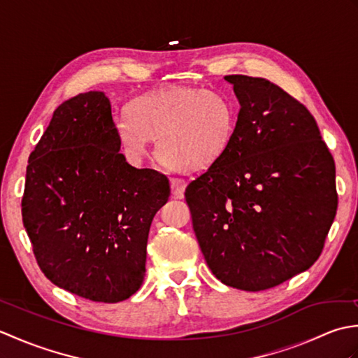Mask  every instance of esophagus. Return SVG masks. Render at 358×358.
<instances>
[{
  "instance_id": "1",
  "label": "esophagus",
  "mask_w": 358,
  "mask_h": 358,
  "mask_svg": "<svg viewBox=\"0 0 358 358\" xmlns=\"http://www.w3.org/2000/svg\"><path fill=\"white\" fill-rule=\"evenodd\" d=\"M186 181L183 178H172V194L175 199H183Z\"/></svg>"
}]
</instances>
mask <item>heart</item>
Returning <instances> with one entry per match:
<instances>
[{"label":"heart","mask_w":358,"mask_h":358,"mask_svg":"<svg viewBox=\"0 0 358 358\" xmlns=\"http://www.w3.org/2000/svg\"><path fill=\"white\" fill-rule=\"evenodd\" d=\"M127 117L115 121V135L127 162L141 163L150 140L177 171H201L222 159L235 134V110L227 98L210 90L172 87L131 101Z\"/></svg>","instance_id":"heart-1"}]
</instances>
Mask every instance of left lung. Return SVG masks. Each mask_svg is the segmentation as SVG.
<instances>
[{
  "label": "left lung",
  "mask_w": 358,
  "mask_h": 358,
  "mask_svg": "<svg viewBox=\"0 0 358 358\" xmlns=\"http://www.w3.org/2000/svg\"><path fill=\"white\" fill-rule=\"evenodd\" d=\"M240 103L226 155L186 187L212 273L264 291L309 269L336 218V164L314 117L269 80L227 75Z\"/></svg>",
  "instance_id": "1"
}]
</instances>
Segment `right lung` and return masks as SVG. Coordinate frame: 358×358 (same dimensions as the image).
Returning a JSON list of instances; mask_svg holds the SVG:
<instances>
[{"label":"right lung","instance_id":"add662e5","mask_svg":"<svg viewBox=\"0 0 358 358\" xmlns=\"http://www.w3.org/2000/svg\"><path fill=\"white\" fill-rule=\"evenodd\" d=\"M169 178L120 154L109 98L98 90L59 104L29 157L22 224L53 285L118 303L143 285L150 223Z\"/></svg>","mask_w":358,"mask_h":358}]
</instances>
